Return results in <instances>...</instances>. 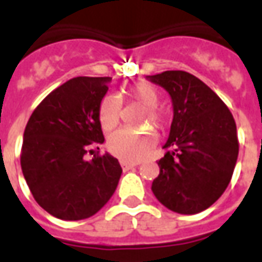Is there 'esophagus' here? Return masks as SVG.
Returning <instances> with one entry per match:
<instances>
[{
  "label": "esophagus",
  "mask_w": 262,
  "mask_h": 262,
  "mask_svg": "<svg viewBox=\"0 0 262 262\" xmlns=\"http://www.w3.org/2000/svg\"><path fill=\"white\" fill-rule=\"evenodd\" d=\"M120 165H122L123 171H129L132 168H135L137 164L136 163H129V161H120Z\"/></svg>",
  "instance_id": "obj_1"
}]
</instances>
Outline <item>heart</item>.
<instances>
[{
	"instance_id": "heart-1",
	"label": "heart",
	"mask_w": 262,
	"mask_h": 262,
	"mask_svg": "<svg viewBox=\"0 0 262 262\" xmlns=\"http://www.w3.org/2000/svg\"><path fill=\"white\" fill-rule=\"evenodd\" d=\"M125 97L139 105H142L143 111L140 114V122H151L156 126L164 123L165 116L163 111L157 106L159 102V91L148 82H136L127 86ZM120 119V102L114 94L103 95L98 105V122L105 132L115 129ZM156 133L151 129H119L114 132L108 137V150L123 161L136 163L146 159L156 146Z\"/></svg>"
}]
</instances>
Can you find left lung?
I'll use <instances>...</instances> for the list:
<instances>
[{
	"mask_svg": "<svg viewBox=\"0 0 262 262\" xmlns=\"http://www.w3.org/2000/svg\"><path fill=\"white\" fill-rule=\"evenodd\" d=\"M170 94L174 106L168 151L159 160L151 191L172 212L195 214L213 205L234 171L238 156L236 122L205 82L181 70L148 75Z\"/></svg>",
	"mask_w": 262,
	"mask_h": 262,
	"instance_id": "8db88e82",
	"label": "left lung"
}]
</instances>
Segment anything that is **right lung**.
I'll use <instances>...</instances> for the list:
<instances>
[{
	"label": "right lung",
	"mask_w": 262,
	"mask_h": 262,
	"mask_svg": "<svg viewBox=\"0 0 262 262\" xmlns=\"http://www.w3.org/2000/svg\"><path fill=\"white\" fill-rule=\"evenodd\" d=\"M111 77H75L39 103L24 132L20 167L32 195L61 220L95 214L118 187L122 167L111 154H94L105 142L98 105Z\"/></svg>",
	"instance_id": "right-lung-1"
}]
</instances>
